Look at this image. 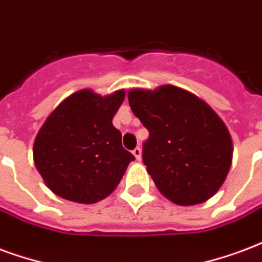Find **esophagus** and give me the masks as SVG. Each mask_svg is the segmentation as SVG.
Here are the masks:
<instances>
[{"instance_id":"34e87169","label":"esophagus","mask_w":262,"mask_h":262,"mask_svg":"<svg viewBox=\"0 0 262 262\" xmlns=\"http://www.w3.org/2000/svg\"><path fill=\"white\" fill-rule=\"evenodd\" d=\"M132 152H133V156L136 157L137 161L141 160V148H140V147H136V148L132 151Z\"/></svg>"}]
</instances>
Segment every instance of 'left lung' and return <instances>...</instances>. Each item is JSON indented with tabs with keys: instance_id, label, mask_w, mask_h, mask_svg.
I'll use <instances>...</instances> for the list:
<instances>
[{
	"instance_id": "1",
	"label": "left lung",
	"mask_w": 262,
	"mask_h": 262,
	"mask_svg": "<svg viewBox=\"0 0 262 262\" xmlns=\"http://www.w3.org/2000/svg\"><path fill=\"white\" fill-rule=\"evenodd\" d=\"M129 105L150 136L143 162L158 190L178 205L204 203L220 190L232 164L228 127L199 97L176 86L132 89Z\"/></svg>"
}]
</instances>
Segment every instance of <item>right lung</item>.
Listing matches in <instances>:
<instances>
[{
  "instance_id": "add662e5",
  "label": "right lung",
  "mask_w": 262,
  "mask_h": 262,
  "mask_svg": "<svg viewBox=\"0 0 262 262\" xmlns=\"http://www.w3.org/2000/svg\"><path fill=\"white\" fill-rule=\"evenodd\" d=\"M125 100L118 90L101 97L84 89L50 114L33 144V158L44 183L62 199L94 204L115 190L135 161L122 147L112 119Z\"/></svg>"
}]
</instances>
